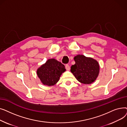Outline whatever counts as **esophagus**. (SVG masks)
<instances>
[{"instance_id":"1","label":"esophagus","mask_w":127,"mask_h":127,"mask_svg":"<svg viewBox=\"0 0 127 127\" xmlns=\"http://www.w3.org/2000/svg\"><path fill=\"white\" fill-rule=\"evenodd\" d=\"M65 68L67 70H69L70 69V67H69V66L68 64H66L65 65Z\"/></svg>"}]
</instances>
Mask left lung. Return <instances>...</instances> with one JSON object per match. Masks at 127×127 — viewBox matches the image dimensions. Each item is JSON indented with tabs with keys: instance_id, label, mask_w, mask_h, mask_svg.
<instances>
[{
	"instance_id": "1",
	"label": "left lung",
	"mask_w": 127,
	"mask_h": 127,
	"mask_svg": "<svg viewBox=\"0 0 127 127\" xmlns=\"http://www.w3.org/2000/svg\"><path fill=\"white\" fill-rule=\"evenodd\" d=\"M74 60L76 63L71 66L70 71L77 80L86 84L94 82L99 72V65L96 60L83 55H77Z\"/></svg>"
}]
</instances>
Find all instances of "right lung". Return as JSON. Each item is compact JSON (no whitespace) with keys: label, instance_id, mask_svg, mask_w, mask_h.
<instances>
[{"label":"right lung","instance_id":"add662e5","mask_svg":"<svg viewBox=\"0 0 127 127\" xmlns=\"http://www.w3.org/2000/svg\"><path fill=\"white\" fill-rule=\"evenodd\" d=\"M65 70L63 64L51 59L38 68L37 75L43 84L51 86L57 83L61 74Z\"/></svg>","mask_w":127,"mask_h":127}]
</instances>
